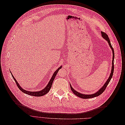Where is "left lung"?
I'll use <instances>...</instances> for the list:
<instances>
[{"mask_svg":"<svg viewBox=\"0 0 125 125\" xmlns=\"http://www.w3.org/2000/svg\"><path fill=\"white\" fill-rule=\"evenodd\" d=\"M101 33H102V36H103V38L106 40L108 43L109 44V46L111 47V49L112 50V51H113V61H112V71H111V74L110 75H109V77L108 78V80H107V81L105 82V83L104 84V85H103V86L102 87V88L99 91H97L96 93H94V94H90V95H86V94H82L81 93H79L78 92H77L76 91L74 90L73 88H72L71 85H70V88H71V91L72 92H73L75 95H77V96L79 97H81L82 98V99H90V98H93V97H96V96H99L100 95H101V94L103 93L104 91L105 90L106 88V87L108 85V84L109 83V82H110L111 79L113 77V73H114V49H113L112 45L111 44V42H110V40H109V37L108 36V35H107L106 33H105V32H101Z\"/></svg>","mask_w":125,"mask_h":125,"instance_id":"1","label":"left lung"}]
</instances>
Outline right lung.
Instances as JSON below:
<instances>
[{
	"mask_svg": "<svg viewBox=\"0 0 125 125\" xmlns=\"http://www.w3.org/2000/svg\"><path fill=\"white\" fill-rule=\"evenodd\" d=\"M62 67H60L53 74V75H52V78H51V80L50 81V82H49V83H48V84H47V85L46 87H45V88L43 90H42V91H39V92H31V91L30 92V91H26V90H23V89H22V88H21V87L19 85V84H18V82H17V80H16V79H15V78H14V77L13 76L12 74H11V75H12V78H13L14 80L15 81V82H16V84H17V86H18V88L22 92H23V93H25V94H28V95H31V96H42L45 95V94H47L49 91H50V89H51V88L52 84V82H53V81H54V79H55V77H56V75L57 73L58 72L59 70L60 69L62 68Z\"/></svg>",
	"mask_w": 125,
	"mask_h": 125,
	"instance_id": "add662e5",
	"label": "right lung"
}]
</instances>
